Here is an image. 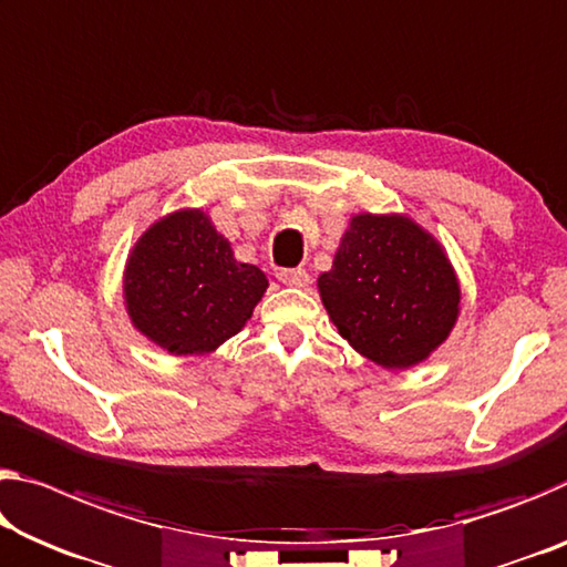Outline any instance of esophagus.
<instances>
[{
  "label": "esophagus",
  "mask_w": 567,
  "mask_h": 567,
  "mask_svg": "<svg viewBox=\"0 0 567 567\" xmlns=\"http://www.w3.org/2000/svg\"><path fill=\"white\" fill-rule=\"evenodd\" d=\"M277 280H280L282 285H287V287H305L308 285V272H305V269H280V272H277Z\"/></svg>",
  "instance_id": "1"
}]
</instances>
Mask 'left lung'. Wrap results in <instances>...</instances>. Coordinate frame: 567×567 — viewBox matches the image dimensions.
<instances>
[{
  "label": "left lung",
  "instance_id": "8db88e82",
  "mask_svg": "<svg viewBox=\"0 0 567 567\" xmlns=\"http://www.w3.org/2000/svg\"><path fill=\"white\" fill-rule=\"evenodd\" d=\"M318 292L350 348L385 371L424 363L462 302L444 247L406 214H353Z\"/></svg>",
  "mask_w": 567,
  "mask_h": 567
}]
</instances>
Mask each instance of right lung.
Masks as SVG:
<instances>
[{
    "instance_id": "right-lung-1",
    "label": "right lung",
    "mask_w": 567,
    "mask_h": 567,
    "mask_svg": "<svg viewBox=\"0 0 567 567\" xmlns=\"http://www.w3.org/2000/svg\"><path fill=\"white\" fill-rule=\"evenodd\" d=\"M262 269L235 259L204 209L151 224L123 269L125 312L171 355H209L247 326L267 292Z\"/></svg>"
}]
</instances>
